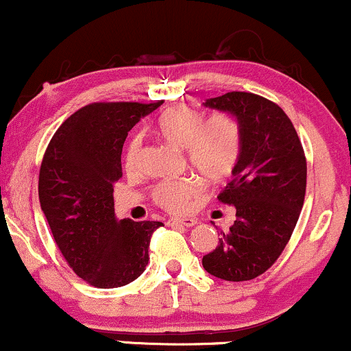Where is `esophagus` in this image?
<instances>
[{"instance_id":"34e87169","label":"esophagus","mask_w":351,"mask_h":351,"mask_svg":"<svg viewBox=\"0 0 351 351\" xmlns=\"http://www.w3.org/2000/svg\"><path fill=\"white\" fill-rule=\"evenodd\" d=\"M170 226H184V228H191L195 224H198V219L195 217H175V219L168 221Z\"/></svg>"}]
</instances>
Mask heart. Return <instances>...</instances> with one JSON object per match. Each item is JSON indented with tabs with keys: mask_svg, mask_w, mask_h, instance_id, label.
I'll use <instances>...</instances> for the list:
<instances>
[{
	"mask_svg": "<svg viewBox=\"0 0 351 351\" xmlns=\"http://www.w3.org/2000/svg\"><path fill=\"white\" fill-rule=\"evenodd\" d=\"M155 134L163 142L183 148L189 167L208 183H221L234 175L243 155V128L229 112H216L204 119L196 108L178 104L155 122ZM142 156V140L134 136L125 150V168L134 171ZM201 193L196 178L165 180L153 188V199L170 213H184Z\"/></svg>",
	"mask_w": 351,
	"mask_h": 351,
	"instance_id": "b5f03b06",
	"label": "heart"
}]
</instances>
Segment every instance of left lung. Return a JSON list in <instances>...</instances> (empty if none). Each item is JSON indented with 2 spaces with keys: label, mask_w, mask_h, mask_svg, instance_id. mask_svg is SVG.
Here are the masks:
<instances>
[{
  "label": "left lung",
  "mask_w": 351,
  "mask_h": 351,
  "mask_svg": "<svg viewBox=\"0 0 351 351\" xmlns=\"http://www.w3.org/2000/svg\"><path fill=\"white\" fill-rule=\"evenodd\" d=\"M204 106L236 115L243 155L234 180L219 193L236 208V221L213 252L203 256L211 276L252 280L279 259L299 221L307 188V160L295 128L272 100L251 92H228Z\"/></svg>",
  "instance_id": "obj_1"
}]
</instances>
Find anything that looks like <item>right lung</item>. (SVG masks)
<instances>
[{
    "mask_svg": "<svg viewBox=\"0 0 351 351\" xmlns=\"http://www.w3.org/2000/svg\"><path fill=\"white\" fill-rule=\"evenodd\" d=\"M163 104L94 102L52 135L39 170V201L66 263L82 280L114 289L140 277L158 221L115 219L122 148L140 119Z\"/></svg>",
    "mask_w": 351,
    "mask_h": 351,
    "instance_id": "obj_1",
    "label": "right lung"
}]
</instances>
